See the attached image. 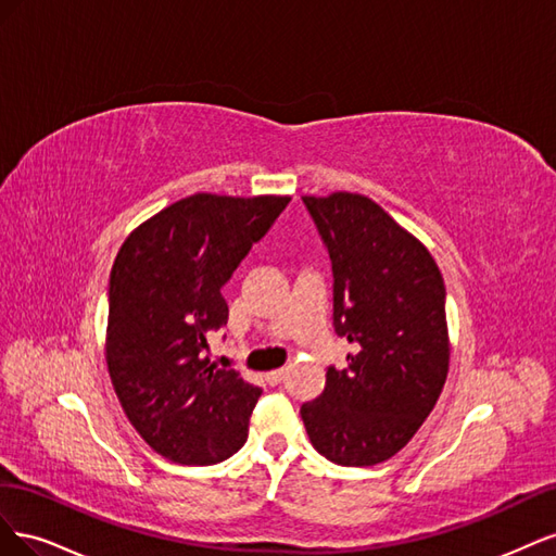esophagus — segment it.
<instances>
[{
	"mask_svg": "<svg viewBox=\"0 0 556 556\" xmlns=\"http://www.w3.org/2000/svg\"><path fill=\"white\" fill-rule=\"evenodd\" d=\"M285 376H288V368H276V371L266 374V382L268 384H278V382L285 380Z\"/></svg>",
	"mask_w": 556,
	"mask_h": 556,
	"instance_id": "esophagus-1",
	"label": "esophagus"
}]
</instances>
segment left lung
<instances>
[{
    "mask_svg": "<svg viewBox=\"0 0 556 556\" xmlns=\"http://www.w3.org/2000/svg\"><path fill=\"white\" fill-rule=\"evenodd\" d=\"M333 274V331L355 345L301 406L333 464L387 462L422 427L450 366L445 285L429 250L364 194L304 197Z\"/></svg>",
    "mask_w": 556,
    "mask_h": 556,
    "instance_id": "8db88e82",
    "label": "left lung"
}]
</instances>
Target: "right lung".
<instances>
[{
    "mask_svg": "<svg viewBox=\"0 0 556 556\" xmlns=\"http://www.w3.org/2000/svg\"><path fill=\"white\" fill-rule=\"evenodd\" d=\"M290 197L199 192L134 229L111 268L106 364L117 401L164 459L217 464L239 452L262 390L206 357L227 325L223 285Z\"/></svg>",
    "mask_w": 556,
    "mask_h": 556,
    "instance_id": "add662e5",
    "label": "right lung"
}]
</instances>
